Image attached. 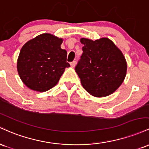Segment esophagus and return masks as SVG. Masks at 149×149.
I'll return each mask as SVG.
<instances>
[{
    "instance_id": "34e87169",
    "label": "esophagus",
    "mask_w": 149,
    "mask_h": 149,
    "mask_svg": "<svg viewBox=\"0 0 149 149\" xmlns=\"http://www.w3.org/2000/svg\"><path fill=\"white\" fill-rule=\"evenodd\" d=\"M70 65H71L72 68H74L75 65H76V61H73L70 63Z\"/></svg>"
}]
</instances>
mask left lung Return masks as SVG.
I'll return each instance as SVG.
<instances>
[{
	"label": "left lung",
	"instance_id": "1",
	"mask_svg": "<svg viewBox=\"0 0 149 149\" xmlns=\"http://www.w3.org/2000/svg\"><path fill=\"white\" fill-rule=\"evenodd\" d=\"M83 53L75 67L82 86L95 97L115 92L124 81L127 62L121 51L108 38L96 41L85 38Z\"/></svg>",
	"mask_w": 149,
	"mask_h": 149
}]
</instances>
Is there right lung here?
I'll return each mask as SVG.
<instances>
[{"mask_svg": "<svg viewBox=\"0 0 149 149\" xmlns=\"http://www.w3.org/2000/svg\"><path fill=\"white\" fill-rule=\"evenodd\" d=\"M63 38L42 34L22 48L17 59L18 74L27 87L43 92L56 86L66 68L67 51L62 49Z\"/></svg>", "mask_w": 149, "mask_h": 149, "instance_id": "right-lung-1", "label": "right lung"}]
</instances>
